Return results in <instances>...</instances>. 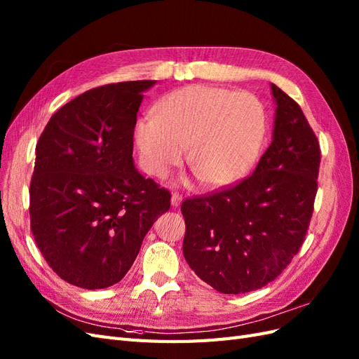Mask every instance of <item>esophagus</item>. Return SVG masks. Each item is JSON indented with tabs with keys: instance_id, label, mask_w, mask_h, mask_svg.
Returning a JSON list of instances; mask_svg holds the SVG:
<instances>
[{
	"instance_id": "esophagus-1",
	"label": "esophagus",
	"mask_w": 359,
	"mask_h": 359,
	"mask_svg": "<svg viewBox=\"0 0 359 359\" xmlns=\"http://www.w3.org/2000/svg\"><path fill=\"white\" fill-rule=\"evenodd\" d=\"M180 203H182V196H180V194L172 192L171 194V206L172 208H179Z\"/></svg>"
}]
</instances>
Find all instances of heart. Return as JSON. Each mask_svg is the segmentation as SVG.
<instances>
[{
    "label": "heart",
    "instance_id": "heart-1",
    "mask_svg": "<svg viewBox=\"0 0 359 359\" xmlns=\"http://www.w3.org/2000/svg\"><path fill=\"white\" fill-rule=\"evenodd\" d=\"M266 137V111L257 96L215 87L172 91L141 118L135 141L142 168L162 177L188 163L203 185L222 188L241 180L257 161Z\"/></svg>",
    "mask_w": 359,
    "mask_h": 359
}]
</instances>
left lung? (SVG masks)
I'll return each mask as SVG.
<instances>
[{"label": "left lung", "instance_id": "1", "mask_svg": "<svg viewBox=\"0 0 359 359\" xmlns=\"http://www.w3.org/2000/svg\"><path fill=\"white\" fill-rule=\"evenodd\" d=\"M272 142L234 188L182 203L183 255L215 290L239 294L273 281L299 251L313 215L320 147L301 107L271 84Z\"/></svg>", "mask_w": 359, "mask_h": 359}]
</instances>
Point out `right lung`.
<instances>
[{"label": "right lung", "mask_w": 359, "mask_h": 359, "mask_svg": "<svg viewBox=\"0 0 359 359\" xmlns=\"http://www.w3.org/2000/svg\"><path fill=\"white\" fill-rule=\"evenodd\" d=\"M153 79L88 90L49 118L29 185L32 231L65 281L96 290L118 283L170 192L137 170L134 129Z\"/></svg>", "instance_id": "add662e5"}]
</instances>
